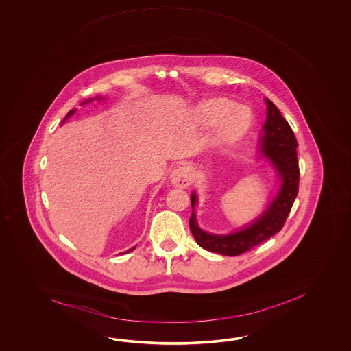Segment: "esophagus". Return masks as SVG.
<instances>
[{
  "label": "esophagus",
  "instance_id": "obj_1",
  "mask_svg": "<svg viewBox=\"0 0 351 351\" xmlns=\"http://www.w3.org/2000/svg\"><path fill=\"white\" fill-rule=\"evenodd\" d=\"M171 180L173 184L179 188H186L192 184V173L189 167L186 165H180L176 168L171 176Z\"/></svg>",
  "mask_w": 351,
  "mask_h": 351
}]
</instances>
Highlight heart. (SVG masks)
Masks as SVG:
<instances>
[{
	"label": "heart",
	"mask_w": 351,
	"mask_h": 351,
	"mask_svg": "<svg viewBox=\"0 0 351 351\" xmlns=\"http://www.w3.org/2000/svg\"><path fill=\"white\" fill-rule=\"evenodd\" d=\"M202 117L206 124H215L217 120V138L230 143L239 139L250 125V114L243 106L227 99H213L202 105Z\"/></svg>",
	"instance_id": "1"
}]
</instances>
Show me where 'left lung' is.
<instances>
[{
	"mask_svg": "<svg viewBox=\"0 0 351 351\" xmlns=\"http://www.w3.org/2000/svg\"><path fill=\"white\" fill-rule=\"evenodd\" d=\"M267 118L263 125L262 153L276 167L282 179L281 189L254 223L242 231L228 236H215L202 231L195 222V213L192 210L189 228L195 242L204 250L224 254L239 256L258 246L262 242L275 236L284 227L292 204L298 192L300 168L298 163V141L287 120L281 115L276 105L266 99ZM195 194L191 195L192 209L195 206Z\"/></svg>",
	"mask_w": 351,
	"mask_h": 351,
	"instance_id": "obj_1",
	"label": "left lung"
}]
</instances>
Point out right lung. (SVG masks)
I'll return each mask as SVG.
<instances>
[{"label": "right lung", "mask_w": 351, "mask_h": 351, "mask_svg": "<svg viewBox=\"0 0 351 351\" xmlns=\"http://www.w3.org/2000/svg\"><path fill=\"white\" fill-rule=\"evenodd\" d=\"M85 103H86V101H85ZM75 112V110H70V112H69V114H67V117H70V115H73V114H74ZM66 117V118H67ZM135 247H133V248H130V250H129V251H127V252H130V251H133V250H134Z\"/></svg>", "instance_id": "right-lung-1"}]
</instances>
